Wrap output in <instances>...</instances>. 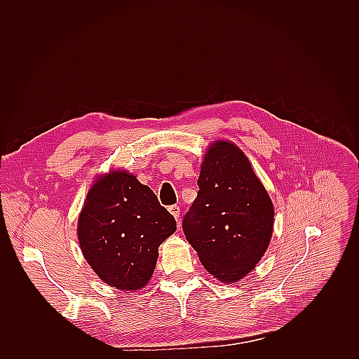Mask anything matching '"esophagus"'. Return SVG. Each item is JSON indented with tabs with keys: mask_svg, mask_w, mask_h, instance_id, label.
Here are the masks:
<instances>
[{
	"mask_svg": "<svg viewBox=\"0 0 359 359\" xmlns=\"http://www.w3.org/2000/svg\"><path fill=\"white\" fill-rule=\"evenodd\" d=\"M169 212H170L173 217H175L177 222H178V217H180V212H181L180 206H178V205H172V206H169Z\"/></svg>",
	"mask_w": 359,
	"mask_h": 359,
	"instance_id": "34e87169",
	"label": "esophagus"
}]
</instances>
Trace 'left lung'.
<instances>
[{
  "label": "left lung",
  "instance_id": "left-lung-1",
  "mask_svg": "<svg viewBox=\"0 0 359 359\" xmlns=\"http://www.w3.org/2000/svg\"><path fill=\"white\" fill-rule=\"evenodd\" d=\"M198 186V198L182 219L184 235L210 274L236 283L266 252L273 202L243 151L226 140L210 147Z\"/></svg>",
  "mask_w": 359,
  "mask_h": 359
}]
</instances>
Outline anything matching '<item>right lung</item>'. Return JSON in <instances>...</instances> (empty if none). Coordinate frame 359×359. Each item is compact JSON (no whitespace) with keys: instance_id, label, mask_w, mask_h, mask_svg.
<instances>
[{"instance_id":"right-lung-1","label":"right lung","mask_w":359,"mask_h":359,"mask_svg":"<svg viewBox=\"0 0 359 359\" xmlns=\"http://www.w3.org/2000/svg\"><path fill=\"white\" fill-rule=\"evenodd\" d=\"M175 231V219L154 191L124 170L95 181L78 222L86 262L104 283L123 290L148 283L158 245Z\"/></svg>"}]
</instances>
